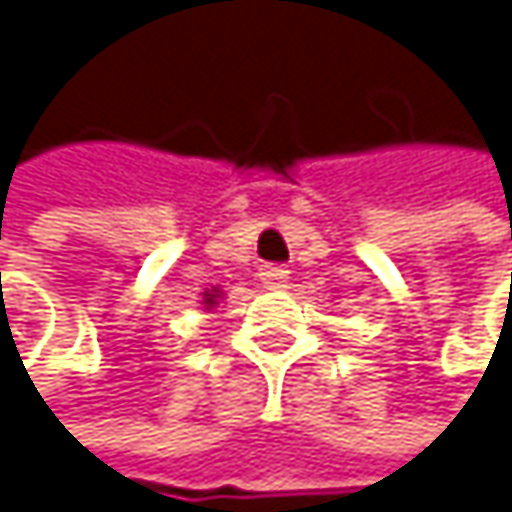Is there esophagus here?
<instances>
[{
  "mask_svg": "<svg viewBox=\"0 0 512 512\" xmlns=\"http://www.w3.org/2000/svg\"><path fill=\"white\" fill-rule=\"evenodd\" d=\"M261 282L267 288H285L288 285V270L285 267H264L261 270Z\"/></svg>",
  "mask_w": 512,
  "mask_h": 512,
  "instance_id": "esophagus-1",
  "label": "esophagus"
}]
</instances>
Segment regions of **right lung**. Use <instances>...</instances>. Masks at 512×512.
<instances>
[{"label": "right lung", "instance_id": "right-lung-1", "mask_svg": "<svg viewBox=\"0 0 512 512\" xmlns=\"http://www.w3.org/2000/svg\"><path fill=\"white\" fill-rule=\"evenodd\" d=\"M221 297H224V291H221V288H206L200 303H203L206 309H212V306H218V300H221Z\"/></svg>", "mask_w": 512, "mask_h": 512}]
</instances>
